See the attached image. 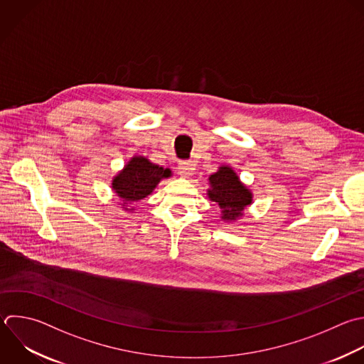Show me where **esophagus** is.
Listing matches in <instances>:
<instances>
[{"label": "esophagus", "mask_w": 364, "mask_h": 364, "mask_svg": "<svg viewBox=\"0 0 364 364\" xmlns=\"http://www.w3.org/2000/svg\"><path fill=\"white\" fill-rule=\"evenodd\" d=\"M178 169H179L181 176L189 178V176L193 175V172H195V165H193L192 161H182V162L179 164Z\"/></svg>", "instance_id": "esophagus-1"}]
</instances>
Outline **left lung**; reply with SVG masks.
Listing matches in <instances>:
<instances>
[{
	"label": "left lung",
	"instance_id": "obj_1",
	"mask_svg": "<svg viewBox=\"0 0 364 364\" xmlns=\"http://www.w3.org/2000/svg\"><path fill=\"white\" fill-rule=\"evenodd\" d=\"M208 198L218 203L220 219L223 222H237L247 206L253 203L252 191L239 179L237 173L229 165H222L208 178Z\"/></svg>",
	"mask_w": 364,
	"mask_h": 364
}]
</instances>
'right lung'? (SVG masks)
Listing matches in <instances>:
<instances>
[{"mask_svg": "<svg viewBox=\"0 0 364 364\" xmlns=\"http://www.w3.org/2000/svg\"><path fill=\"white\" fill-rule=\"evenodd\" d=\"M169 168L151 162L146 156L134 155L112 178L111 188L121 199L118 205L125 212H134L135 203L151 195L162 179L171 178Z\"/></svg>", "mask_w": 364, "mask_h": 364, "instance_id": "right-lung-1", "label": "right lung"}]
</instances>
